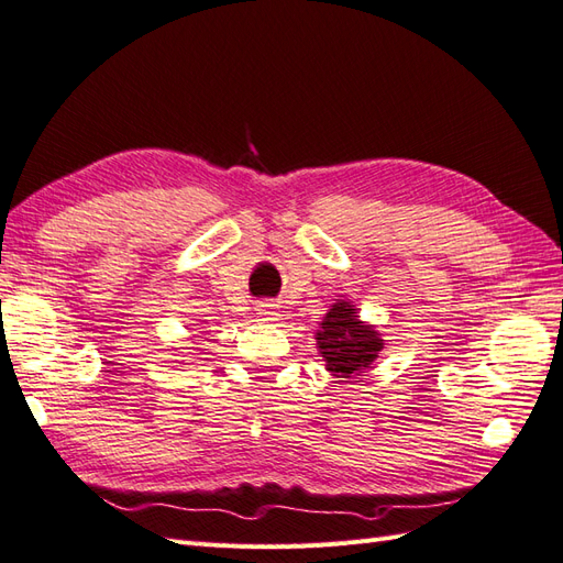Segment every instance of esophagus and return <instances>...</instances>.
<instances>
[{"label": "esophagus", "instance_id": "34e87169", "mask_svg": "<svg viewBox=\"0 0 563 563\" xmlns=\"http://www.w3.org/2000/svg\"><path fill=\"white\" fill-rule=\"evenodd\" d=\"M258 314L261 317H267V319H275L277 317V308L272 302H261L258 305Z\"/></svg>", "mask_w": 563, "mask_h": 563}]
</instances>
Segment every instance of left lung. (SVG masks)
Masks as SVG:
<instances>
[{
    "label": "left lung",
    "instance_id": "1",
    "mask_svg": "<svg viewBox=\"0 0 563 563\" xmlns=\"http://www.w3.org/2000/svg\"><path fill=\"white\" fill-rule=\"evenodd\" d=\"M317 345L331 373L338 378H352V373L371 368L383 350V340L364 321L356 319L350 302H335L321 321Z\"/></svg>",
    "mask_w": 563,
    "mask_h": 563
}]
</instances>
